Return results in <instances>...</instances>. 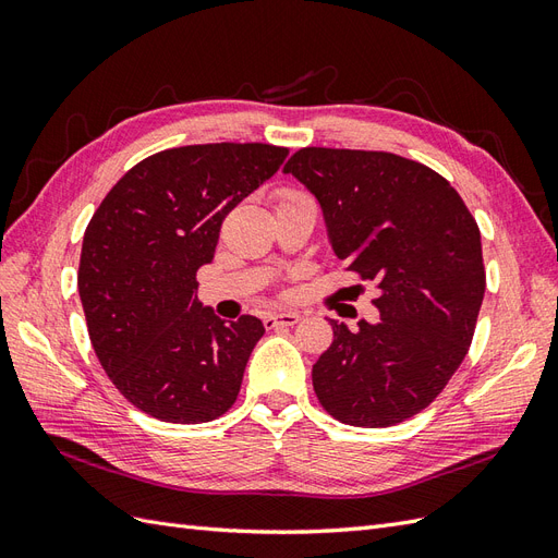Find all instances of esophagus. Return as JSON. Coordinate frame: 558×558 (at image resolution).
I'll use <instances>...</instances> for the list:
<instances>
[{"label":"esophagus","mask_w":558,"mask_h":558,"mask_svg":"<svg viewBox=\"0 0 558 558\" xmlns=\"http://www.w3.org/2000/svg\"><path fill=\"white\" fill-rule=\"evenodd\" d=\"M300 320L298 312H281V314H269L265 316V328H279V326H295Z\"/></svg>","instance_id":"34e87169"}]
</instances>
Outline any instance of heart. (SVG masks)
Masks as SVG:
<instances>
[{
    "instance_id": "heart-1",
    "label": "heart",
    "mask_w": 558,
    "mask_h": 558,
    "mask_svg": "<svg viewBox=\"0 0 558 558\" xmlns=\"http://www.w3.org/2000/svg\"><path fill=\"white\" fill-rule=\"evenodd\" d=\"M295 195H298V193H283V199H286V197H295Z\"/></svg>"
}]
</instances>
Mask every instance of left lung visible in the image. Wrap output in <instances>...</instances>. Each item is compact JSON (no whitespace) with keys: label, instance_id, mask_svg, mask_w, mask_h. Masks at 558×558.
Instances as JSON below:
<instances>
[{"label":"left lung","instance_id":"obj_1","mask_svg":"<svg viewBox=\"0 0 558 558\" xmlns=\"http://www.w3.org/2000/svg\"><path fill=\"white\" fill-rule=\"evenodd\" d=\"M283 174L318 199L335 256L379 291L375 324L330 320L316 398L349 426L400 424L440 396L470 349L486 289L475 218L445 177L384 150L307 146Z\"/></svg>","mask_w":558,"mask_h":558}]
</instances>
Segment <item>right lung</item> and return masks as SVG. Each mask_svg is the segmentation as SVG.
<instances>
[{"instance_id": "1", "label": "right lung", "mask_w": 558, "mask_h": 558, "mask_svg": "<svg viewBox=\"0 0 558 558\" xmlns=\"http://www.w3.org/2000/svg\"><path fill=\"white\" fill-rule=\"evenodd\" d=\"M289 148L195 144L148 156L118 181L83 234L78 295L93 349L134 408L205 424L238 400L265 326L226 324L197 302L223 218L272 177Z\"/></svg>"}]
</instances>
